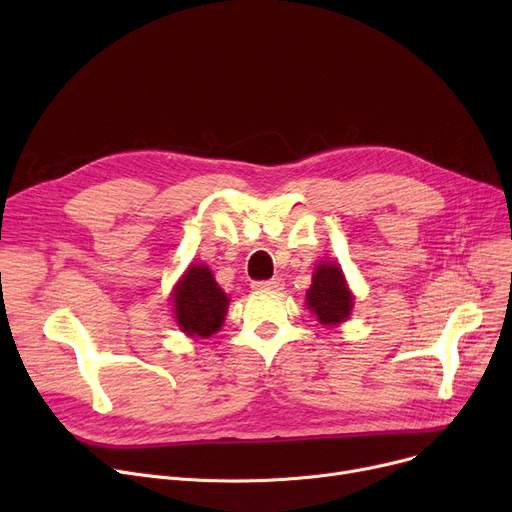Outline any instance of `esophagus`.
Segmentation results:
<instances>
[{
	"mask_svg": "<svg viewBox=\"0 0 512 512\" xmlns=\"http://www.w3.org/2000/svg\"><path fill=\"white\" fill-rule=\"evenodd\" d=\"M253 288H257V290H282L284 288V280L282 278H272V280L255 282Z\"/></svg>",
	"mask_w": 512,
	"mask_h": 512,
	"instance_id": "34e87169",
	"label": "esophagus"
}]
</instances>
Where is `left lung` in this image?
I'll use <instances>...</instances> for the list:
<instances>
[{"mask_svg":"<svg viewBox=\"0 0 512 512\" xmlns=\"http://www.w3.org/2000/svg\"><path fill=\"white\" fill-rule=\"evenodd\" d=\"M305 305L317 317L321 326L330 328L342 324L351 315L355 297L348 290L346 278L336 261H324L315 265Z\"/></svg>","mask_w":512,"mask_h":512,"instance_id":"1","label":"left lung"}]
</instances>
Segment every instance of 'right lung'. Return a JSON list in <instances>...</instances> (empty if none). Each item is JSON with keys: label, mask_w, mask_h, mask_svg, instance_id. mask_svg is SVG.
<instances>
[{"label": "right lung", "mask_w": 512, "mask_h": 512, "mask_svg": "<svg viewBox=\"0 0 512 512\" xmlns=\"http://www.w3.org/2000/svg\"><path fill=\"white\" fill-rule=\"evenodd\" d=\"M226 292L207 265L193 263L174 286L172 307L180 330L191 338H209L218 332L228 311Z\"/></svg>", "instance_id": "right-lung-1"}]
</instances>
